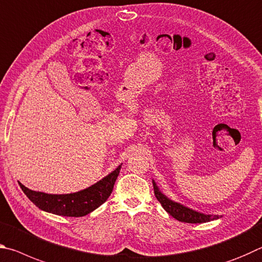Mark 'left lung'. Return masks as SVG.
Returning <instances> with one entry per match:
<instances>
[{
  "mask_svg": "<svg viewBox=\"0 0 262 262\" xmlns=\"http://www.w3.org/2000/svg\"><path fill=\"white\" fill-rule=\"evenodd\" d=\"M153 186H154L155 196H157V199L160 201V204L162 205L164 210L170 214L172 217L178 220V221L186 222V223H205V222H209V221H213V220H217L220 217H222L220 216V215L204 214V213L196 212L194 209L189 208L184 205L171 200L170 198H168L166 194H163L162 192L160 191L159 186L157 185V183H155L154 180H153Z\"/></svg>",
  "mask_w": 262,
  "mask_h": 262,
  "instance_id": "obj_1",
  "label": "left lung"
}]
</instances>
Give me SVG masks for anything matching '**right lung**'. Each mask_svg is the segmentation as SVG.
Listing matches in <instances>:
<instances>
[{"label": "right lung", "instance_id": "add662e5", "mask_svg": "<svg viewBox=\"0 0 262 262\" xmlns=\"http://www.w3.org/2000/svg\"><path fill=\"white\" fill-rule=\"evenodd\" d=\"M121 167L122 164H119L114 171L103 177L102 180L75 193L48 194L39 191H32L21 183H19V185L27 198L41 210L61 215V216L80 217L93 212L109 198Z\"/></svg>", "mask_w": 262, "mask_h": 262}]
</instances>
